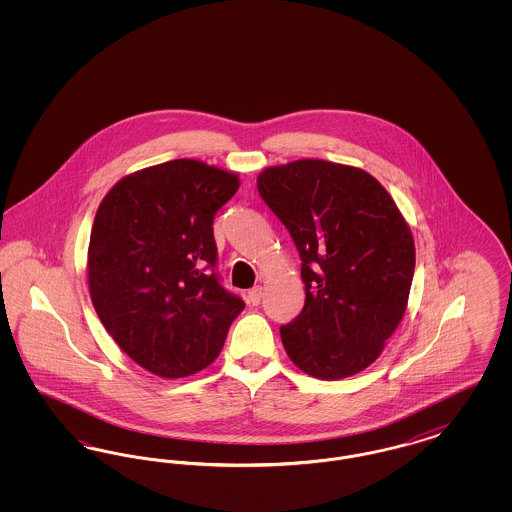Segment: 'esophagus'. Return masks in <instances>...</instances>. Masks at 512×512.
<instances>
[{"mask_svg": "<svg viewBox=\"0 0 512 512\" xmlns=\"http://www.w3.org/2000/svg\"><path fill=\"white\" fill-rule=\"evenodd\" d=\"M261 297H263V288H261V286H255L253 290H249V293H247L249 305H259V303H261Z\"/></svg>", "mask_w": 512, "mask_h": 512, "instance_id": "esophagus-1", "label": "esophagus"}]
</instances>
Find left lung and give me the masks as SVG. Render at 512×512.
<instances>
[{"instance_id":"left-lung-1","label":"left lung","mask_w":512,"mask_h":512,"mask_svg":"<svg viewBox=\"0 0 512 512\" xmlns=\"http://www.w3.org/2000/svg\"><path fill=\"white\" fill-rule=\"evenodd\" d=\"M257 188L301 257L305 305L280 326L288 357L320 380L365 370L407 309L414 274L407 220L372 174L340 163L268 167Z\"/></svg>"}]
</instances>
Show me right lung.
<instances>
[{"label": "right lung", "mask_w": 512, "mask_h": 512, "mask_svg": "<svg viewBox=\"0 0 512 512\" xmlns=\"http://www.w3.org/2000/svg\"><path fill=\"white\" fill-rule=\"evenodd\" d=\"M236 172L174 159L121 178L90 234L88 286L109 336L142 368L184 378L219 357L245 303L220 286L213 220Z\"/></svg>", "instance_id": "add662e5"}]
</instances>
